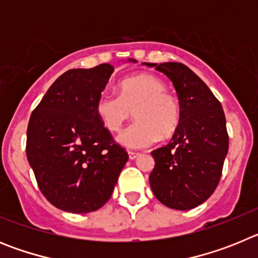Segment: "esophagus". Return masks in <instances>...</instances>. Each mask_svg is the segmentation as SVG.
Masks as SVG:
<instances>
[{
	"instance_id": "34e87169",
	"label": "esophagus",
	"mask_w": 258,
	"mask_h": 258,
	"mask_svg": "<svg viewBox=\"0 0 258 258\" xmlns=\"http://www.w3.org/2000/svg\"><path fill=\"white\" fill-rule=\"evenodd\" d=\"M127 155H129V159H131V160H134V159H137V157L140 156V152L129 151V152H127Z\"/></svg>"
}]
</instances>
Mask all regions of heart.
I'll return each mask as SVG.
<instances>
[{
  "mask_svg": "<svg viewBox=\"0 0 258 258\" xmlns=\"http://www.w3.org/2000/svg\"><path fill=\"white\" fill-rule=\"evenodd\" d=\"M134 111L136 121L124 127L117 142L127 149H145L159 138L175 133L181 121V106L166 84L151 74H140L120 84V95L103 92L97 98L95 112L111 132L121 127Z\"/></svg>",
  "mask_w": 258,
  "mask_h": 258,
  "instance_id": "heart-1",
  "label": "heart"
}]
</instances>
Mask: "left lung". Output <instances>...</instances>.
Wrapping results in <instances>:
<instances>
[{
  "label": "left lung",
  "mask_w": 258,
  "mask_h": 258,
  "mask_svg": "<svg viewBox=\"0 0 258 258\" xmlns=\"http://www.w3.org/2000/svg\"><path fill=\"white\" fill-rule=\"evenodd\" d=\"M145 64L169 77L181 106V121L172 141L151 152L152 192L169 208L192 209L206 202L220 182L229 151L225 113L204 81L184 64Z\"/></svg>",
  "instance_id": "1"
}]
</instances>
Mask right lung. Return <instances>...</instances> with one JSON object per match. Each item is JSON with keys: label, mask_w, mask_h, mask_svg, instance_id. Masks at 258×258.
I'll list each match as a JSON object with an SVG mask.
<instances>
[{"label": "right lung", "mask_w": 258, "mask_h": 258, "mask_svg": "<svg viewBox=\"0 0 258 258\" xmlns=\"http://www.w3.org/2000/svg\"><path fill=\"white\" fill-rule=\"evenodd\" d=\"M112 72L108 63L67 71L29 118L27 159L41 192L61 211L102 208L129 159L95 112L97 98Z\"/></svg>", "instance_id": "1"}]
</instances>
